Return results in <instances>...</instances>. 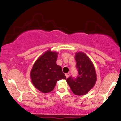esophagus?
Masks as SVG:
<instances>
[{
    "label": "esophagus",
    "instance_id": "esophagus-1",
    "mask_svg": "<svg viewBox=\"0 0 121 121\" xmlns=\"http://www.w3.org/2000/svg\"><path fill=\"white\" fill-rule=\"evenodd\" d=\"M65 76H66V78H68V77L69 76V73H66V74H65Z\"/></svg>",
    "mask_w": 121,
    "mask_h": 121
}]
</instances>
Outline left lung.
<instances>
[{
    "instance_id": "obj_1",
    "label": "left lung",
    "mask_w": 121,
    "mask_h": 121,
    "mask_svg": "<svg viewBox=\"0 0 121 121\" xmlns=\"http://www.w3.org/2000/svg\"><path fill=\"white\" fill-rule=\"evenodd\" d=\"M76 67L78 75L76 78L71 77L67 79V82L74 94L84 95L94 87L97 81V74L94 64L83 52H77L75 55Z\"/></svg>"
}]
</instances>
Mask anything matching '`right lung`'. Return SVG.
<instances>
[{
  "label": "right lung",
  "mask_w": 121,
  "mask_h": 121,
  "mask_svg": "<svg viewBox=\"0 0 121 121\" xmlns=\"http://www.w3.org/2000/svg\"><path fill=\"white\" fill-rule=\"evenodd\" d=\"M58 53L48 50L37 58L30 72L31 82L43 93L53 91L58 80H65L61 67L56 64Z\"/></svg>",
  "instance_id": "obj_1"
}]
</instances>
